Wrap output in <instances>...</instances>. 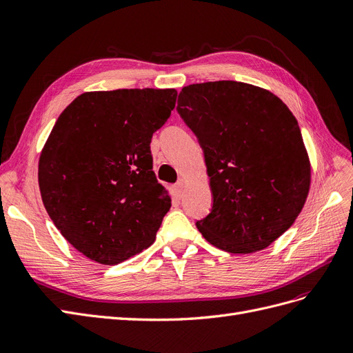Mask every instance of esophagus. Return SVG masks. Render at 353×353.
Here are the masks:
<instances>
[{
    "label": "esophagus",
    "instance_id": "34e87169",
    "mask_svg": "<svg viewBox=\"0 0 353 353\" xmlns=\"http://www.w3.org/2000/svg\"><path fill=\"white\" fill-rule=\"evenodd\" d=\"M175 187V191H176V194L178 196H181V194H183L184 193V188H185V183H184V181L183 179H179L178 181V183L174 185Z\"/></svg>",
    "mask_w": 353,
    "mask_h": 353
}]
</instances>
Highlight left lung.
Returning a JSON list of instances; mask_svg holds the SVG:
<instances>
[{
  "label": "left lung",
  "instance_id": "1",
  "mask_svg": "<svg viewBox=\"0 0 353 353\" xmlns=\"http://www.w3.org/2000/svg\"><path fill=\"white\" fill-rule=\"evenodd\" d=\"M178 113L205 152L213 194L197 228L234 254L268 248L293 225L311 187V162L290 109L256 85L193 83L178 95Z\"/></svg>",
  "mask_w": 353,
  "mask_h": 353
}]
</instances>
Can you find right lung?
<instances>
[{"label": "right lung", "instance_id": "right-lung-1", "mask_svg": "<svg viewBox=\"0 0 353 353\" xmlns=\"http://www.w3.org/2000/svg\"><path fill=\"white\" fill-rule=\"evenodd\" d=\"M176 90L88 91L61 112L41 150L38 183L51 221L74 249L116 265L152 245L170 209L153 172V134Z\"/></svg>", "mask_w": 353, "mask_h": 353}]
</instances>
